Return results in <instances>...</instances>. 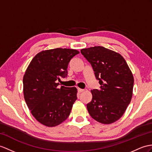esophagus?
Returning <instances> with one entry per match:
<instances>
[{"label":"esophagus","mask_w":152,"mask_h":152,"mask_svg":"<svg viewBox=\"0 0 152 152\" xmlns=\"http://www.w3.org/2000/svg\"><path fill=\"white\" fill-rule=\"evenodd\" d=\"M84 91V90H83V89H80V88H78V91L79 92V93H81V92H83Z\"/></svg>","instance_id":"34e87169"}]
</instances>
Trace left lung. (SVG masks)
<instances>
[{"label":"left lung","instance_id":"obj_1","mask_svg":"<svg viewBox=\"0 0 152 152\" xmlns=\"http://www.w3.org/2000/svg\"><path fill=\"white\" fill-rule=\"evenodd\" d=\"M91 64L96 79L101 85L99 90H91L92 99L87 109L94 119L109 124L123 116L131 101L134 76L121 55L102 46L80 50Z\"/></svg>","mask_w":152,"mask_h":152}]
</instances>
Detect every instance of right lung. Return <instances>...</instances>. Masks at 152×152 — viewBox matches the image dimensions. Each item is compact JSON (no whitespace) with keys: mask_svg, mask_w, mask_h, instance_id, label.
I'll use <instances>...</instances> for the list:
<instances>
[{"mask_svg":"<svg viewBox=\"0 0 152 152\" xmlns=\"http://www.w3.org/2000/svg\"><path fill=\"white\" fill-rule=\"evenodd\" d=\"M79 51L66 48L42 51L33 58L23 77L25 101L37 121L48 127L61 124L77 99V89L61 86L70 60Z\"/></svg>","mask_w":152,"mask_h":152,"instance_id":"1","label":"right lung"}]
</instances>
